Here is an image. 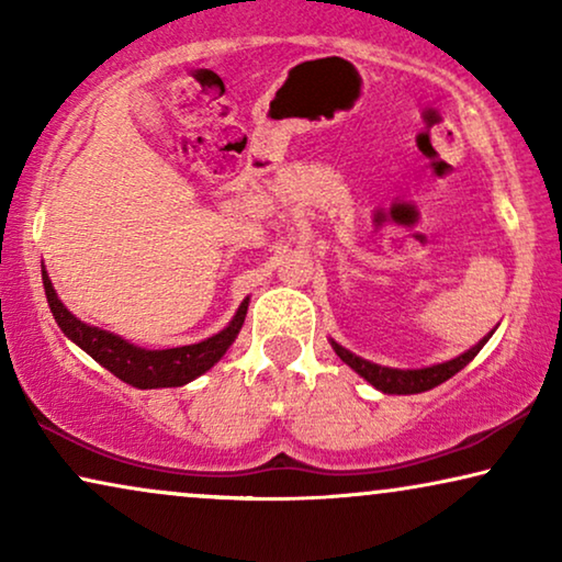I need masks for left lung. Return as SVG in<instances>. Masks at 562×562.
<instances>
[{
    "mask_svg": "<svg viewBox=\"0 0 562 562\" xmlns=\"http://www.w3.org/2000/svg\"><path fill=\"white\" fill-rule=\"evenodd\" d=\"M494 335V329L473 345L471 350L460 352L458 358L452 360H445V363H435V366H427V368H389V366H379V363H371V360L356 356V352H350L348 348H342V345H337L335 340H329L333 345V350L337 352V358L342 360L345 366H350L352 371H356L360 379H366L371 383L373 389L383 391V394H422V391H429L435 386H440L448 379H452L458 371H463V368L471 363V360L479 356L483 345L488 342V337Z\"/></svg>",
    "mask_w": 562,
    "mask_h": 562,
    "instance_id": "left-lung-1",
    "label": "left lung"
}]
</instances>
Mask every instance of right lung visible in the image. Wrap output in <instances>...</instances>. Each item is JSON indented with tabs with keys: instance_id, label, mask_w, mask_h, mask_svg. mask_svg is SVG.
Returning <instances> with one entry per match:
<instances>
[{
	"instance_id": "1",
	"label": "right lung",
	"mask_w": 562,
	"mask_h": 562,
	"mask_svg": "<svg viewBox=\"0 0 562 562\" xmlns=\"http://www.w3.org/2000/svg\"><path fill=\"white\" fill-rule=\"evenodd\" d=\"M43 289L53 312V319L58 322V327L64 329L68 340L79 345V348L87 352V356L94 358L99 366H104L106 371L114 373L120 381H125L135 389L187 386V383L210 371V368L229 350V345L235 342L250 304V296L243 299V304L237 306L235 317L229 319V325L225 329H220L217 335L206 337L202 342L181 345V348L148 350V348H137V345L127 342L125 337L106 333L102 327L87 325V322H81L76 314L68 312L64 302L58 299L56 289H53L45 266H43Z\"/></svg>"
}]
</instances>
